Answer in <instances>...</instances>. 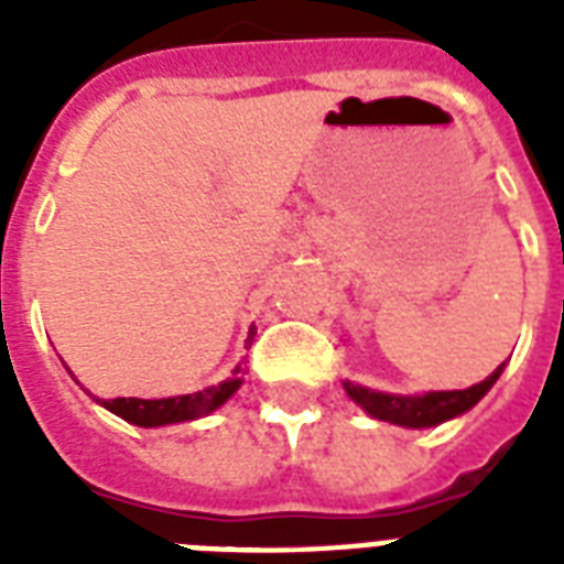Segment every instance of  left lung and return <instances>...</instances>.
Listing matches in <instances>:
<instances>
[{
  "mask_svg": "<svg viewBox=\"0 0 564 564\" xmlns=\"http://www.w3.org/2000/svg\"><path fill=\"white\" fill-rule=\"evenodd\" d=\"M503 366L491 371L482 383L471 386V389H454V392H427L406 398V394H386L371 392L366 386L345 383V392L351 394L354 401L360 403L362 410L389 424H401V427H433L442 421L463 415L465 410H471L474 403L480 401L482 394L489 392L495 380L500 377Z\"/></svg>",
  "mask_w": 564,
  "mask_h": 564,
  "instance_id": "obj_1",
  "label": "left lung"
}]
</instances>
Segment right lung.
Here are the masks:
<instances>
[{
	"label": "right lung",
	"mask_w": 564,
	"mask_h": 564,
	"mask_svg": "<svg viewBox=\"0 0 564 564\" xmlns=\"http://www.w3.org/2000/svg\"><path fill=\"white\" fill-rule=\"evenodd\" d=\"M239 369L234 371L230 380L210 389H202L195 394H178V398H161V401H143V398H113V401H101L105 410H110L119 419L140 424V427H161V424H175V421L202 419L207 412L228 401L230 394L239 389Z\"/></svg>",
	"instance_id": "1"
}]
</instances>
